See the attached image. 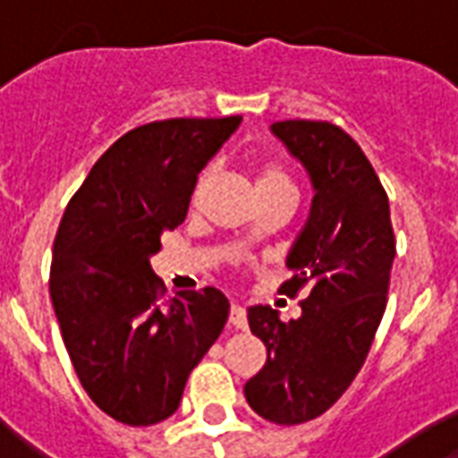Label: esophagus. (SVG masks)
<instances>
[{
  "instance_id": "34e87169",
  "label": "esophagus",
  "mask_w": 458,
  "mask_h": 458,
  "mask_svg": "<svg viewBox=\"0 0 458 458\" xmlns=\"http://www.w3.org/2000/svg\"><path fill=\"white\" fill-rule=\"evenodd\" d=\"M230 327L248 328V311H245V307H240V304L230 307Z\"/></svg>"
}]
</instances>
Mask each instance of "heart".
Segmentation results:
<instances>
[{"mask_svg":"<svg viewBox=\"0 0 458 458\" xmlns=\"http://www.w3.org/2000/svg\"><path fill=\"white\" fill-rule=\"evenodd\" d=\"M265 183H289L287 176H284V171L279 169V166H265V169L259 171V181L258 186H265Z\"/></svg>","mask_w":458,"mask_h":458,"instance_id":"b5f03b06","label":"heart"}]
</instances>
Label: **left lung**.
<instances>
[{
  "label": "left lung",
  "mask_w": 458,
  "mask_h": 458,
  "mask_svg": "<svg viewBox=\"0 0 458 458\" xmlns=\"http://www.w3.org/2000/svg\"><path fill=\"white\" fill-rule=\"evenodd\" d=\"M269 131L311 183L307 223L287 255L292 279L282 284L287 294L309 284V299L287 324L275 309H248L267 363L245 383V400L269 422L301 424L336 403L370 351L387 304L394 235L380 179L344 130L284 120Z\"/></svg>",
  "instance_id": "1"
}]
</instances>
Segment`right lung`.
Here are the masks:
<instances>
[{
	"label": "right lung",
	"mask_w": 458,
	"mask_h": 458,
	"mask_svg": "<svg viewBox=\"0 0 458 458\" xmlns=\"http://www.w3.org/2000/svg\"><path fill=\"white\" fill-rule=\"evenodd\" d=\"M240 122L191 117L127 131L95 161L58 225L55 318L85 393L122 424L149 427L176 412L191 370L228 321L216 287L161 301L151 258Z\"/></svg>",
	"instance_id": "add662e5"
}]
</instances>
